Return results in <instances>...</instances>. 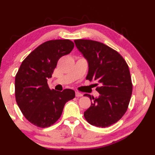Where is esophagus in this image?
Returning a JSON list of instances; mask_svg holds the SVG:
<instances>
[{
  "label": "esophagus",
  "instance_id": "34e87169",
  "mask_svg": "<svg viewBox=\"0 0 155 155\" xmlns=\"http://www.w3.org/2000/svg\"><path fill=\"white\" fill-rule=\"evenodd\" d=\"M75 96L77 97H82V94L81 93L78 92H75Z\"/></svg>",
  "mask_w": 155,
  "mask_h": 155
}]
</instances>
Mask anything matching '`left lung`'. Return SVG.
Wrapping results in <instances>:
<instances>
[{"label":"left lung","instance_id":"8db88e82","mask_svg":"<svg viewBox=\"0 0 155 155\" xmlns=\"http://www.w3.org/2000/svg\"><path fill=\"white\" fill-rule=\"evenodd\" d=\"M76 47L88 63L86 79L96 81L98 97H90L91 106L84 112L89 124L101 128L109 127L119 120L128 109L133 85L130 71L124 58L101 42L76 39Z\"/></svg>","mask_w":155,"mask_h":155}]
</instances>
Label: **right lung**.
Segmentation results:
<instances>
[{
  "instance_id": "right-lung-1",
  "label": "right lung",
  "mask_w": 155,
  "mask_h": 155,
  "mask_svg": "<svg viewBox=\"0 0 155 155\" xmlns=\"http://www.w3.org/2000/svg\"><path fill=\"white\" fill-rule=\"evenodd\" d=\"M73 48V42L69 39L44 42L27 56L16 74L17 104L25 117L36 126L46 128L56 123L65 103L75 96L73 90H51L47 84L59 58Z\"/></svg>"
}]
</instances>
